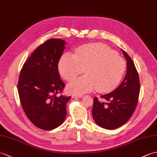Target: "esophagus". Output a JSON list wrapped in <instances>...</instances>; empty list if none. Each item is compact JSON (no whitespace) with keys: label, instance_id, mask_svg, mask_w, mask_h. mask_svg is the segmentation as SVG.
I'll list each match as a JSON object with an SVG mask.
<instances>
[{"label":"esophagus","instance_id":"1","mask_svg":"<svg viewBox=\"0 0 157 157\" xmlns=\"http://www.w3.org/2000/svg\"><path fill=\"white\" fill-rule=\"evenodd\" d=\"M83 96L82 95V94H74L72 96V98H82Z\"/></svg>","mask_w":157,"mask_h":157}]
</instances>
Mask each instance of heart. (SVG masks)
Masks as SVG:
<instances>
[{"mask_svg": "<svg viewBox=\"0 0 157 157\" xmlns=\"http://www.w3.org/2000/svg\"><path fill=\"white\" fill-rule=\"evenodd\" d=\"M61 75L71 82L83 72L86 75L71 83L70 92L82 94L96 90L108 93L114 90L121 81L126 70V61L114 51L101 43L80 47L75 56L65 53L58 64Z\"/></svg>", "mask_w": 157, "mask_h": 157, "instance_id": "obj_1", "label": "heart"}]
</instances>
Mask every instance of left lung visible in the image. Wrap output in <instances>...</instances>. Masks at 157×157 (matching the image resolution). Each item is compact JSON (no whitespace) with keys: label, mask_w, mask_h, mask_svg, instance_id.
Returning <instances> with one entry per match:
<instances>
[{"label":"left lung","mask_w":157,"mask_h":157,"mask_svg":"<svg viewBox=\"0 0 157 157\" xmlns=\"http://www.w3.org/2000/svg\"><path fill=\"white\" fill-rule=\"evenodd\" d=\"M127 61L124 79L112 92L101 96L107 102L94 99L92 116L94 121L101 128H117L124 124L135 110L139 96L140 85L138 74L132 59L122 49Z\"/></svg>","instance_id":"8db88e82"}]
</instances>
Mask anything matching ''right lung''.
Segmentation results:
<instances>
[{"label":"right lung","mask_w":157,"mask_h":157,"mask_svg":"<svg viewBox=\"0 0 157 157\" xmlns=\"http://www.w3.org/2000/svg\"><path fill=\"white\" fill-rule=\"evenodd\" d=\"M65 41L47 40L36 49L24 63L18 82V93L27 118L37 128L50 130L59 126L66 117L71 96H59L65 87L58 63Z\"/></svg>","instance_id":"1"}]
</instances>
